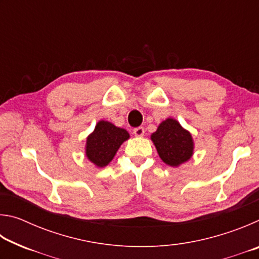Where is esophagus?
Returning <instances> with one entry per match:
<instances>
[{
    "label": "esophagus",
    "instance_id": "1",
    "mask_svg": "<svg viewBox=\"0 0 259 259\" xmlns=\"http://www.w3.org/2000/svg\"><path fill=\"white\" fill-rule=\"evenodd\" d=\"M134 135L136 137H143L144 135H145V129L143 128V126H138V128H135L134 129Z\"/></svg>",
    "mask_w": 259,
    "mask_h": 259
}]
</instances>
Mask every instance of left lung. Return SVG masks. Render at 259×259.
<instances>
[{"instance_id": "obj_1", "label": "left lung", "mask_w": 259, "mask_h": 259, "mask_svg": "<svg viewBox=\"0 0 259 259\" xmlns=\"http://www.w3.org/2000/svg\"><path fill=\"white\" fill-rule=\"evenodd\" d=\"M151 139L161 160L170 166H179L191 159L194 142L190 131L184 129L177 120L168 117L162 121Z\"/></svg>"}]
</instances>
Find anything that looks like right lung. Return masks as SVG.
Returning a JSON list of instances; mask_svg holds the SVG:
<instances>
[{
  "label": "right lung",
  "instance_id": "add662e5",
  "mask_svg": "<svg viewBox=\"0 0 259 259\" xmlns=\"http://www.w3.org/2000/svg\"><path fill=\"white\" fill-rule=\"evenodd\" d=\"M129 137L130 135L125 129L100 120L93 133L88 136L85 156L96 166L104 168L113 160L117 150Z\"/></svg>",
  "mask_w": 259,
  "mask_h": 259
}]
</instances>
